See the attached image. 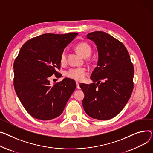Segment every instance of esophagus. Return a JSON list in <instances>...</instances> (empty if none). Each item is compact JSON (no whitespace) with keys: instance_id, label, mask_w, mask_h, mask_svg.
<instances>
[{"instance_id":"obj_1","label":"esophagus","mask_w":153,"mask_h":153,"mask_svg":"<svg viewBox=\"0 0 153 153\" xmlns=\"http://www.w3.org/2000/svg\"><path fill=\"white\" fill-rule=\"evenodd\" d=\"M76 87H77V88H78V89H79V88H80L79 84L78 82H77V83H76Z\"/></svg>"}]
</instances>
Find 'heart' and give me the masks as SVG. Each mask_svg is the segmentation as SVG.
I'll use <instances>...</instances> for the list:
<instances>
[{
    "label": "heart",
    "instance_id": "b5f03b06",
    "mask_svg": "<svg viewBox=\"0 0 153 153\" xmlns=\"http://www.w3.org/2000/svg\"><path fill=\"white\" fill-rule=\"evenodd\" d=\"M76 49L83 57H88L91 53V48L90 46L85 42H81L77 45ZM66 61V52L63 51L60 56V62L64 63ZM87 74V71L84 68H73L69 69L66 73V76L70 79L77 81H82Z\"/></svg>",
    "mask_w": 153,
    "mask_h": 153
}]
</instances>
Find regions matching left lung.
Wrapping results in <instances>:
<instances>
[{
    "mask_svg": "<svg viewBox=\"0 0 153 153\" xmlns=\"http://www.w3.org/2000/svg\"><path fill=\"white\" fill-rule=\"evenodd\" d=\"M87 37L96 44L98 59L90 76L94 83L80 85L85 95L82 105L90 117L108 120L123 109L131 97L134 68L124 45L113 36L95 31ZM101 80L104 82L100 83Z\"/></svg>",
    "mask_w": 153,
    "mask_h": 153,
    "instance_id": "obj_1",
    "label": "left lung"
}]
</instances>
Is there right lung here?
<instances>
[{"label": "right lung", "mask_w": 153, "mask_h": 153, "mask_svg": "<svg viewBox=\"0 0 153 153\" xmlns=\"http://www.w3.org/2000/svg\"><path fill=\"white\" fill-rule=\"evenodd\" d=\"M47 33L30 39L22 46L13 64L16 94L27 113L42 120L62 114L76 87L74 80L65 78L51 86L48 78L60 77V56L77 36Z\"/></svg>", "instance_id": "right-lung-1"}]
</instances>
